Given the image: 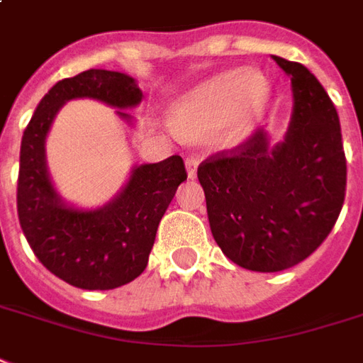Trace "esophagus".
I'll return each instance as SVG.
<instances>
[{
	"instance_id": "34e87169",
	"label": "esophagus",
	"mask_w": 363,
	"mask_h": 363,
	"mask_svg": "<svg viewBox=\"0 0 363 363\" xmlns=\"http://www.w3.org/2000/svg\"><path fill=\"white\" fill-rule=\"evenodd\" d=\"M197 166H199L197 157H189V159L185 160V168H187L189 178H195V174H197Z\"/></svg>"
}]
</instances>
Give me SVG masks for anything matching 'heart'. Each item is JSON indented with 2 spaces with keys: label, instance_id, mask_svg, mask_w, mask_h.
<instances>
[{
  "label": "heart",
  "instance_id": "obj_1",
  "mask_svg": "<svg viewBox=\"0 0 363 363\" xmlns=\"http://www.w3.org/2000/svg\"><path fill=\"white\" fill-rule=\"evenodd\" d=\"M268 101V88L255 72L239 68L218 76L179 105L176 122L184 130L214 128L230 122L241 108L258 111Z\"/></svg>",
  "mask_w": 363,
  "mask_h": 363
}]
</instances>
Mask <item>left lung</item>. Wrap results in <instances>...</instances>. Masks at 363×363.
<instances>
[{"label":"left lung","mask_w":363,"mask_h":363,"mask_svg":"<svg viewBox=\"0 0 363 363\" xmlns=\"http://www.w3.org/2000/svg\"><path fill=\"white\" fill-rule=\"evenodd\" d=\"M274 59L291 76L295 97L285 140L269 147L258 128L197 170L218 247L252 272H281L312 255L333 230L347 193L333 101L304 65Z\"/></svg>","instance_id":"8db88e82"}]
</instances>
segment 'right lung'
Masks as SVG:
<instances>
[{
  "instance_id": "right-lung-1",
  "label": "right lung",
  "mask_w": 363,
  "mask_h": 363,
  "mask_svg": "<svg viewBox=\"0 0 363 363\" xmlns=\"http://www.w3.org/2000/svg\"><path fill=\"white\" fill-rule=\"evenodd\" d=\"M91 97L118 108L135 107L143 94L130 76L86 70L57 82L24 130L16 185V212L30 249L59 279L88 291H108L143 274L159 223L182 182L184 159L174 155L133 170L124 191L99 211L68 208L45 168V135L65 101ZM120 116L128 118L122 111Z\"/></svg>"
}]
</instances>
